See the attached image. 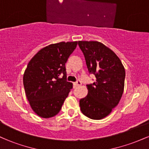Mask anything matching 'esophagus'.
Wrapping results in <instances>:
<instances>
[{
    "instance_id": "esophagus-1",
    "label": "esophagus",
    "mask_w": 149,
    "mask_h": 149,
    "mask_svg": "<svg viewBox=\"0 0 149 149\" xmlns=\"http://www.w3.org/2000/svg\"><path fill=\"white\" fill-rule=\"evenodd\" d=\"M82 83L80 80H77L76 83H73V85H74L75 87H78V86H80V85H81Z\"/></svg>"
}]
</instances>
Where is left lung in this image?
Returning <instances> with one entry per match:
<instances>
[{
    "label": "left lung",
    "instance_id": "1",
    "mask_svg": "<svg viewBox=\"0 0 149 149\" xmlns=\"http://www.w3.org/2000/svg\"><path fill=\"white\" fill-rule=\"evenodd\" d=\"M89 73L96 81L87 85L88 94L80 100L82 113L93 120L105 118L119 103L124 90L125 71L111 49L97 41H78Z\"/></svg>",
    "mask_w": 149,
    "mask_h": 149
}]
</instances>
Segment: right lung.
Instances as JSON below:
<instances>
[{"mask_svg":"<svg viewBox=\"0 0 149 149\" xmlns=\"http://www.w3.org/2000/svg\"><path fill=\"white\" fill-rule=\"evenodd\" d=\"M77 44L60 42L46 46L27 65L23 77L25 93L32 110L40 117L57 115L72 89V83L66 80L65 64Z\"/></svg>","mask_w":149,"mask_h":149,"instance_id":"add662e5","label":"right lung"}]
</instances>
